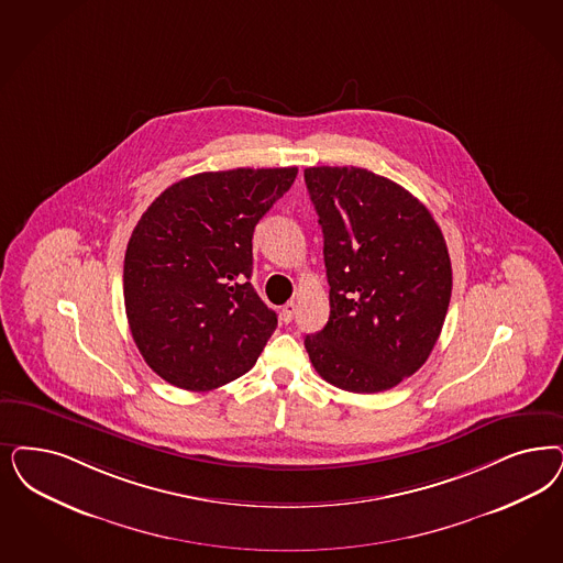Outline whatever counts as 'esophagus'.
I'll use <instances>...</instances> for the list:
<instances>
[{
    "instance_id": "obj_1",
    "label": "esophagus",
    "mask_w": 563,
    "mask_h": 563,
    "mask_svg": "<svg viewBox=\"0 0 563 563\" xmlns=\"http://www.w3.org/2000/svg\"><path fill=\"white\" fill-rule=\"evenodd\" d=\"M295 311H297V303H295V301H287V303L283 306V310H280V318H283L285 322H291L292 318H295Z\"/></svg>"
}]
</instances>
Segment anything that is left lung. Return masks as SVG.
I'll use <instances>...</instances> for the list:
<instances>
[{
    "label": "left lung",
    "instance_id": "8db88e82",
    "mask_svg": "<svg viewBox=\"0 0 563 563\" xmlns=\"http://www.w3.org/2000/svg\"><path fill=\"white\" fill-rule=\"evenodd\" d=\"M324 234L327 327L306 336L316 372L351 393L397 387L422 368L451 299L445 236L401 185L355 166L306 168Z\"/></svg>",
    "mask_w": 563,
    "mask_h": 563
}]
</instances>
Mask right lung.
<instances>
[{
    "label": "right lung",
    "instance_id": "obj_1",
    "mask_svg": "<svg viewBox=\"0 0 563 563\" xmlns=\"http://www.w3.org/2000/svg\"><path fill=\"white\" fill-rule=\"evenodd\" d=\"M297 168L201 173L141 216L124 255V308L147 366L185 390L253 368L278 320L250 283L255 224Z\"/></svg>",
    "mask_w": 563,
    "mask_h": 563
}]
</instances>
